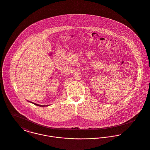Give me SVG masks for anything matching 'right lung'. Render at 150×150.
Segmentation results:
<instances>
[{
	"label": "right lung",
	"instance_id": "right-lung-1",
	"mask_svg": "<svg viewBox=\"0 0 150 150\" xmlns=\"http://www.w3.org/2000/svg\"><path fill=\"white\" fill-rule=\"evenodd\" d=\"M32 103H33V104H34L35 105H37V106H48V105H39V104H37V103H33V102H32Z\"/></svg>",
	"mask_w": 150,
	"mask_h": 150
}]
</instances>
